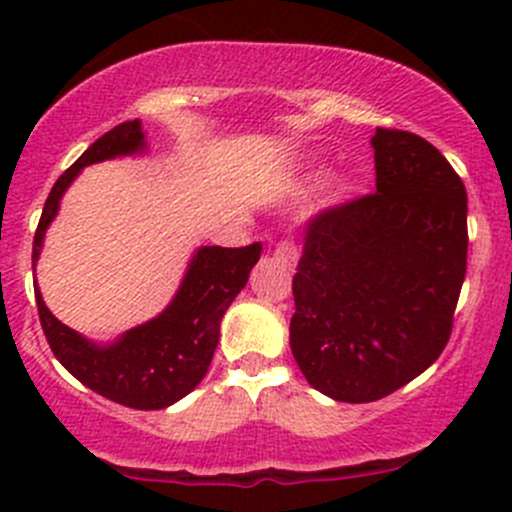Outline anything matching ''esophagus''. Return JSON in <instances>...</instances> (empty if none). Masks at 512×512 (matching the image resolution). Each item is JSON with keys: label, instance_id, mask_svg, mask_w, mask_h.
<instances>
[{"label": "esophagus", "instance_id": "34e87169", "mask_svg": "<svg viewBox=\"0 0 512 512\" xmlns=\"http://www.w3.org/2000/svg\"><path fill=\"white\" fill-rule=\"evenodd\" d=\"M275 260L292 270V267H297V260H299L297 247H294L292 242H280V245L275 247Z\"/></svg>", "mask_w": 512, "mask_h": 512}]
</instances>
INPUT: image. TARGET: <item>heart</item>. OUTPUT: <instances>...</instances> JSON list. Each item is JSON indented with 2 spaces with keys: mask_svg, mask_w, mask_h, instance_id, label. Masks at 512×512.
Masks as SVG:
<instances>
[{
  "mask_svg": "<svg viewBox=\"0 0 512 512\" xmlns=\"http://www.w3.org/2000/svg\"><path fill=\"white\" fill-rule=\"evenodd\" d=\"M349 193V183L344 178H332L329 180V198L342 200Z\"/></svg>",
  "mask_w": 512,
  "mask_h": 512,
  "instance_id": "obj_1",
  "label": "heart"
}]
</instances>
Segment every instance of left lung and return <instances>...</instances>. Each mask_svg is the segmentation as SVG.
<instances>
[{"mask_svg": "<svg viewBox=\"0 0 512 512\" xmlns=\"http://www.w3.org/2000/svg\"><path fill=\"white\" fill-rule=\"evenodd\" d=\"M376 193L317 215L294 275L289 347L309 386L384 399L438 359L466 280L463 180L426 138L376 128Z\"/></svg>", "mask_w": 512, "mask_h": 512, "instance_id": "8db88e82", "label": "left lung"}]
</instances>
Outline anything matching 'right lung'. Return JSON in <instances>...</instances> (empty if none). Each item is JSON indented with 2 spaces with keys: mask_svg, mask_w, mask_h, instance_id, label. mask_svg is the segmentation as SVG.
<instances>
[{
  "mask_svg": "<svg viewBox=\"0 0 512 512\" xmlns=\"http://www.w3.org/2000/svg\"><path fill=\"white\" fill-rule=\"evenodd\" d=\"M146 151V131L138 118L103 133L86 148L84 156L56 180L46 198L34 235V267L46 230L59 215L61 198L81 170L103 160L141 156ZM260 250L257 242L247 247H198L168 307L113 342H94L59 322L44 304L39 285H34L46 342L61 366L96 394L128 409H168L188 396L208 374L220 339V322L232 299L247 285L250 270L260 260Z\"/></svg>",
  "mask_w": 512,
  "mask_h": 512,
  "instance_id": "right-lung-1",
  "label": "right lung"
}]
</instances>
